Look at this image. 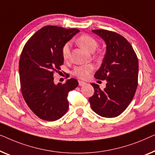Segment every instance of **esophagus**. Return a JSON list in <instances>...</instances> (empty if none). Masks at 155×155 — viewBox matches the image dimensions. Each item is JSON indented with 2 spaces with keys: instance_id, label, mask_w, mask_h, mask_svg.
Returning <instances> with one entry per match:
<instances>
[{
  "instance_id": "1",
  "label": "esophagus",
  "mask_w": 155,
  "mask_h": 155,
  "mask_svg": "<svg viewBox=\"0 0 155 155\" xmlns=\"http://www.w3.org/2000/svg\"><path fill=\"white\" fill-rule=\"evenodd\" d=\"M86 84V83L84 81H78V85H79L80 86H83Z\"/></svg>"
}]
</instances>
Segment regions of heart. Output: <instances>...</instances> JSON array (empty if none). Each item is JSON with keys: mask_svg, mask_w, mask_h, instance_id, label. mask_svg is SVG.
<instances>
[{"mask_svg": "<svg viewBox=\"0 0 155 155\" xmlns=\"http://www.w3.org/2000/svg\"><path fill=\"white\" fill-rule=\"evenodd\" d=\"M78 45L84 48L86 51L93 53L97 46V42L94 38L87 34L80 36L77 40ZM62 57L64 60H67L70 57V45L66 43L62 48ZM93 67L91 65H84L76 67L74 70V74L80 78H86L89 77Z\"/></svg>", "mask_w": 155, "mask_h": 155, "instance_id": "1", "label": "heart"}]
</instances>
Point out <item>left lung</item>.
<instances>
[{
    "instance_id": "1",
    "label": "left lung",
    "mask_w": 155,
    "mask_h": 155,
    "mask_svg": "<svg viewBox=\"0 0 155 155\" xmlns=\"http://www.w3.org/2000/svg\"><path fill=\"white\" fill-rule=\"evenodd\" d=\"M104 40L106 53L94 77L106 80V87L91 84L95 93L89 98L92 110L100 116L112 118L127 108L138 86V60L134 48L120 34L107 30H92Z\"/></svg>"
}]
</instances>
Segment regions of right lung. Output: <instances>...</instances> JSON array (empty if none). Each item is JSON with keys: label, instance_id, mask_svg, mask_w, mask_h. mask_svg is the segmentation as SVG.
I'll list each match as a JSON object with an SVG mask.
<instances>
[{"label": "right lung", "instance_id": "add662e5", "mask_svg": "<svg viewBox=\"0 0 155 155\" xmlns=\"http://www.w3.org/2000/svg\"><path fill=\"white\" fill-rule=\"evenodd\" d=\"M78 32L77 29L46 26L29 38L21 52V93L32 112L43 120H58L68 110V93L77 88L78 81L70 78L64 84H55L53 76L64 63L63 47Z\"/></svg>", "mask_w": 155, "mask_h": 155}]
</instances>
